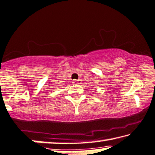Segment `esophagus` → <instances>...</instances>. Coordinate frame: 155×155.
<instances>
[{"mask_svg":"<svg viewBox=\"0 0 155 155\" xmlns=\"http://www.w3.org/2000/svg\"><path fill=\"white\" fill-rule=\"evenodd\" d=\"M81 82H82V80L81 79L74 80V81H73V83L75 84H81Z\"/></svg>","mask_w":155,"mask_h":155,"instance_id":"obj_1","label":"esophagus"}]
</instances>
